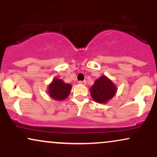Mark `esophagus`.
<instances>
[{
    "mask_svg": "<svg viewBox=\"0 0 157 157\" xmlns=\"http://www.w3.org/2000/svg\"><path fill=\"white\" fill-rule=\"evenodd\" d=\"M79 84H81V85H86V80H83V81H79L78 82Z\"/></svg>",
    "mask_w": 157,
    "mask_h": 157,
    "instance_id": "1",
    "label": "esophagus"
}]
</instances>
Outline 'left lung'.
Masks as SVG:
<instances>
[{"mask_svg":"<svg viewBox=\"0 0 157 157\" xmlns=\"http://www.w3.org/2000/svg\"><path fill=\"white\" fill-rule=\"evenodd\" d=\"M117 86L105 75H102L95 81L90 89V94L95 102L106 103L114 97L117 92Z\"/></svg>","mask_w":157,"mask_h":157,"instance_id":"left-lung-1","label":"left lung"}]
</instances>
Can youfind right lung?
Masks as SVG:
<instances>
[{
  "instance_id": "right-lung-1",
  "label": "right lung",
  "mask_w": 157,
  "mask_h": 157,
  "mask_svg": "<svg viewBox=\"0 0 157 157\" xmlns=\"http://www.w3.org/2000/svg\"><path fill=\"white\" fill-rule=\"evenodd\" d=\"M71 85L65 83L62 80L55 78L48 87V93L55 100H63L67 98L71 91Z\"/></svg>"
}]
</instances>
